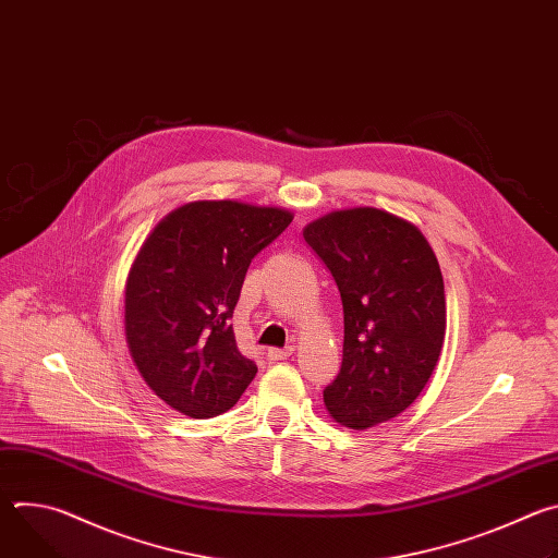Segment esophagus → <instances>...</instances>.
Returning a JSON list of instances; mask_svg holds the SVG:
<instances>
[{"label": "esophagus", "mask_w": 558, "mask_h": 558, "mask_svg": "<svg viewBox=\"0 0 558 558\" xmlns=\"http://www.w3.org/2000/svg\"><path fill=\"white\" fill-rule=\"evenodd\" d=\"M293 347H287V349H269L267 351V357L271 360V362H278V360H287V357H291L293 355Z\"/></svg>", "instance_id": "1"}]
</instances>
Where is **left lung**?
I'll use <instances>...</instances> for the list:
<instances>
[{
  "instance_id": "8db88e82",
  "label": "left lung",
  "mask_w": 558,
  "mask_h": 558,
  "mask_svg": "<svg viewBox=\"0 0 558 558\" xmlns=\"http://www.w3.org/2000/svg\"><path fill=\"white\" fill-rule=\"evenodd\" d=\"M329 267L344 308L333 422L366 430L407 411L430 379L446 336L444 278L426 235L377 207L325 214L302 231Z\"/></svg>"
}]
</instances>
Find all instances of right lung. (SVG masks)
Masks as SVG:
<instances>
[{
    "mask_svg": "<svg viewBox=\"0 0 558 558\" xmlns=\"http://www.w3.org/2000/svg\"><path fill=\"white\" fill-rule=\"evenodd\" d=\"M291 220L282 207L194 201L145 238L125 280V342L145 384L174 411L216 417L256 377L229 317L250 263Z\"/></svg>",
    "mask_w": 558,
    "mask_h": 558,
    "instance_id": "1",
    "label": "right lung"
}]
</instances>
